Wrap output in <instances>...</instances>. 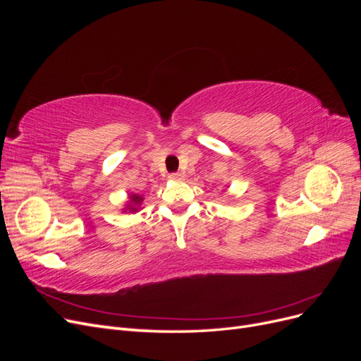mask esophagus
I'll use <instances>...</instances> for the list:
<instances>
[{"label": "esophagus", "instance_id": "1", "mask_svg": "<svg viewBox=\"0 0 361 361\" xmlns=\"http://www.w3.org/2000/svg\"><path fill=\"white\" fill-rule=\"evenodd\" d=\"M170 179L171 180H182L183 179V174L182 173H171L170 174Z\"/></svg>", "mask_w": 361, "mask_h": 361}]
</instances>
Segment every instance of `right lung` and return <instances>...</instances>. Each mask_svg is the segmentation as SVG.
I'll use <instances>...</instances> for the list:
<instances>
[{
	"instance_id": "obj_1",
	"label": "right lung",
	"mask_w": 361,
	"mask_h": 361,
	"mask_svg": "<svg viewBox=\"0 0 361 361\" xmlns=\"http://www.w3.org/2000/svg\"><path fill=\"white\" fill-rule=\"evenodd\" d=\"M141 202H143V195H138V194H133V195H129V202H128V204H126V207L123 209V212H130V214H134V212H137L138 209H140V204H141Z\"/></svg>"
}]
</instances>
